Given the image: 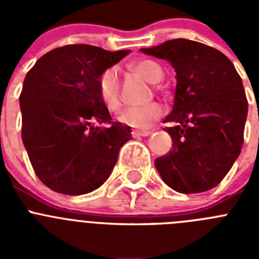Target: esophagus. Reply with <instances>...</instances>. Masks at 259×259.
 Here are the masks:
<instances>
[{"mask_svg":"<svg viewBox=\"0 0 259 259\" xmlns=\"http://www.w3.org/2000/svg\"><path fill=\"white\" fill-rule=\"evenodd\" d=\"M152 134V131H148V130H135L132 131V136L134 137H144V136H149Z\"/></svg>","mask_w":259,"mask_h":259,"instance_id":"esophagus-1","label":"esophagus"}]
</instances>
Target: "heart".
I'll return each instance as SVG.
<instances>
[{"label":"heart","mask_w":259,"mask_h":259,"mask_svg":"<svg viewBox=\"0 0 259 259\" xmlns=\"http://www.w3.org/2000/svg\"><path fill=\"white\" fill-rule=\"evenodd\" d=\"M132 68L136 74L149 81L155 84L159 83L163 77V71L157 62L150 59H141L135 62ZM98 95L106 105L107 109L111 111H116L120 107V79L115 67H109L98 77ZM163 114V109L157 102H152L145 106L130 107L119 115V122L131 127L145 128L152 124Z\"/></svg>","instance_id":"b5f03b06"}]
</instances>
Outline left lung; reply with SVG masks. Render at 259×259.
<instances>
[{"label":"left lung","mask_w":259,"mask_h":259,"mask_svg":"<svg viewBox=\"0 0 259 259\" xmlns=\"http://www.w3.org/2000/svg\"><path fill=\"white\" fill-rule=\"evenodd\" d=\"M141 52L176 71L175 104L164 123L172 149L155 159L158 172L180 193H201L223 180L241 152L248 100L232 62L209 45L175 38Z\"/></svg>","instance_id":"left-lung-1"}]
</instances>
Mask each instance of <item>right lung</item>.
<instances>
[{
    "instance_id": "1",
    "label": "right lung",
    "mask_w": 259,
    "mask_h": 259,
    "mask_svg": "<svg viewBox=\"0 0 259 259\" xmlns=\"http://www.w3.org/2000/svg\"><path fill=\"white\" fill-rule=\"evenodd\" d=\"M128 53L65 45L27 72L19 97L22 140L36 175L52 191L77 196L97 189L131 140V127L113 122L97 85Z\"/></svg>"
}]
</instances>
